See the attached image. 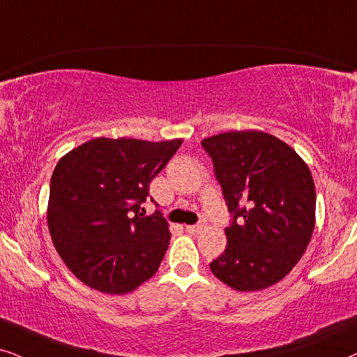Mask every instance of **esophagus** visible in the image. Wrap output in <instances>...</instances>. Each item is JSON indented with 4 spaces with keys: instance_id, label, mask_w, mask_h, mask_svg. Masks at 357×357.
Listing matches in <instances>:
<instances>
[{
    "instance_id": "obj_1",
    "label": "esophagus",
    "mask_w": 357,
    "mask_h": 357,
    "mask_svg": "<svg viewBox=\"0 0 357 357\" xmlns=\"http://www.w3.org/2000/svg\"><path fill=\"white\" fill-rule=\"evenodd\" d=\"M206 226V223L205 221H200V223H197V225H192V226H187V231L190 234H198L200 233V231L205 228Z\"/></svg>"
}]
</instances>
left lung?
<instances>
[{
	"label": "left lung",
	"instance_id": "obj_1",
	"mask_svg": "<svg viewBox=\"0 0 357 357\" xmlns=\"http://www.w3.org/2000/svg\"><path fill=\"white\" fill-rule=\"evenodd\" d=\"M231 213L228 246L210 264L241 291L262 290L294 269L314 228L308 165L284 141L262 131H229L202 141Z\"/></svg>",
	"mask_w": 357,
	"mask_h": 357
}]
</instances>
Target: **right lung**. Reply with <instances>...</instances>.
<instances>
[{
  "label": "right lung",
  "mask_w": 357,
  "mask_h": 357,
  "mask_svg": "<svg viewBox=\"0 0 357 357\" xmlns=\"http://www.w3.org/2000/svg\"><path fill=\"white\" fill-rule=\"evenodd\" d=\"M180 146L182 139L96 137L59 160L47 223L59 256L78 280L123 295L155 274L169 248V225L159 210L142 215L141 205Z\"/></svg>",
  "instance_id": "add662e5"
}]
</instances>
